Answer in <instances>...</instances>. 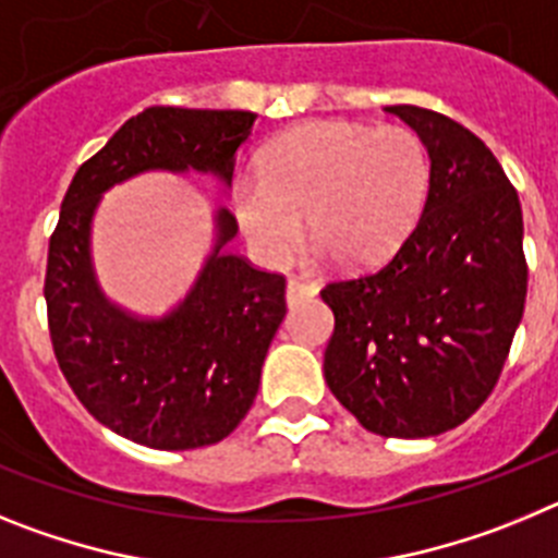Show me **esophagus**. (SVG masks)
<instances>
[{
	"label": "esophagus",
	"mask_w": 558,
	"mask_h": 558,
	"mask_svg": "<svg viewBox=\"0 0 558 558\" xmlns=\"http://www.w3.org/2000/svg\"><path fill=\"white\" fill-rule=\"evenodd\" d=\"M315 293H318V284L307 282V279L293 276V279L288 282V304H299L304 302V299H313Z\"/></svg>",
	"instance_id": "1"
}]
</instances>
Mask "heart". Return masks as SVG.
Masks as SVG:
<instances>
[{"label":"heart","mask_w":558,"mask_h":558,"mask_svg":"<svg viewBox=\"0 0 558 558\" xmlns=\"http://www.w3.org/2000/svg\"><path fill=\"white\" fill-rule=\"evenodd\" d=\"M430 186V153L405 125L310 122L263 156V175L231 186V211L265 265H282L307 231L343 268L391 256L416 226Z\"/></svg>","instance_id":"1"}]
</instances>
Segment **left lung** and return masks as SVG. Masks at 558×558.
Instances as JSON below:
<instances>
[{
    "label": "left lung",
    "instance_id": "obj_1",
    "mask_svg": "<svg viewBox=\"0 0 558 558\" xmlns=\"http://www.w3.org/2000/svg\"><path fill=\"white\" fill-rule=\"evenodd\" d=\"M430 153L425 209L383 268L329 282V391L366 430L427 438L486 402L522 322V209L495 153L445 113L388 106Z\"/></svg>",
    "mask_w": 558,
    "mask_h": 558
}]
</instances>
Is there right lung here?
<instances>
[{
  "label": "right lung",
  "instance_id": "right-lung-1",
  "mask_svg": "<svg viewBox=\"0 0 558 558\" xmlns=\"http://www.w3.org/2000/svg\"><path fill=\"white\" fill-rule=\"evenodd\" d=\"M256 113L153 106L131 117L69 184L49 236V338L58 366L92 416L153 450H195L229 436L259 391L282 324L284 276L229 251L236 220L215 211V245L190 293L159 318L106 299L92 268V220L102 192L150 170L211 172L231 186L236 147Z\"/></svg>",
  "mask_w": 558,
  "mask_h": 558
}]
</instances>
